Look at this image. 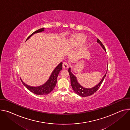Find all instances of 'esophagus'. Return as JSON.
<instances>
[{"label":"esophagus","mask_w":130,"mask_h":130,"mask_svg":"<svg viewBox=\"0 0 130 130\" xmlns=\"http://www.w3.org/2000/svg\"><path fill=\"white\" fill-rule=\"evenodd\" d=\"M68 67H69V64H68V63L65 62L63 63V67L64 68L67 69V68H68Z\"/></svg>","instance_id":"obj_1"}]
</instances>
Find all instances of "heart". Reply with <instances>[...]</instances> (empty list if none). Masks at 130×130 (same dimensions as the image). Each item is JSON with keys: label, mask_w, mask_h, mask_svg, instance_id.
Returning <instances> with one entry per match:
<instances>
[{"label": "heart", "mask_w": 130, "mask_h": 130, "mask_svg": "<svg viewBox=\"0 0 130 130\" xmlns=\"http://www.w3.org/2000/svg\"><path fill=\"white\" fill-rule=\"evenodd\" d=\"M86 39V36L85 35L80 33L76 34L70 38L69 44L72 46H76L83 43Z\"/></svg>", "instance_id": "heart-1"}]
</instances>
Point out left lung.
Wrapping results in <instances>:
<instances>
[{
  "instance_id": "1",
  "label": "left lung",
  "mask_w": 130,
  "mask_h": 130,
  "mask_svg": "<svg viewBox=\"0 0 130 130\" xmlns=\"http://www.w3.org/2000/svg\"><path fill=\"white\" fill-rule=\"evenodd\" d=\"M97 42L101 45V46L102 47L103 49L105 51V52H106L105 46H104L103 44L102 43V42L99 39H98ZM68 72H69L70 77V82H71V85H72V88L73 89L74 91H75V93H76L77 94H78V95H79L81 97H87V96L91 95L94 93H95L97 91V90L99 89L100 87L101 86L105 77H106V74H107V72H106V73L103 76V77L102 79L101 80V81L95 87H94L91 88H86L82 87L78 83V82L77 80L76 77L74 75H73V73H72L71 68H69L68 69Z\"/></svg>"
}]
</instances>
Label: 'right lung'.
I'll return each instance as SVG.
<instances>
[{
    "mask_svg": "<svg viewBox=\"0 0 130 130\" xmlns=\"http://www.w3.org/2000/svg\"><path fill=\"white\" fill-rule=\"evenodd\" d=\"M44 30V28H43L34 31L27 38L26 40H27L34 34L38 33V32H41L42 31H43ZM62 64H63V63L61 62L56 67V68L53 70V71L52 72L49 79L47 80V81L45 84H44L42 86H38V87H31L25 84L24 82H23V81L21 80L22 82L23 83V85H24L25 87H26L28 90H29L30 92H32L35 94H37V95H40L48 94L50 93L54 89V87L56 86L58 75L61 70L62 69Z\"/></svg>",
    "mask_w": 130,
    "mask_h": 130,
    "instance_id": "1",
    "label": "right lung"
}]
</instances>
